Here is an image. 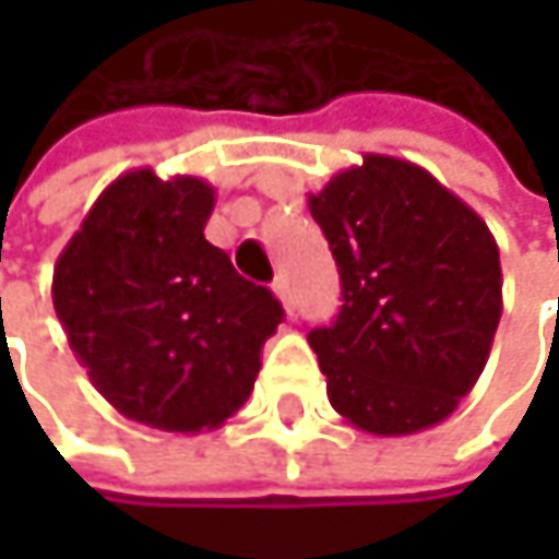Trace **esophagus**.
<instances>
[{
    "label": "esophagus",
    "instance_id": "esophagus-1",
    "mask_svg": "<svg viewBox=\"0 0 559 559\" xmlns=\"http://www.w3.org/2000/svg\"><path fill=\"white\" fill-rule=\"evenodd\" d=\"M275 294H278V300L284 304V310L294 313L297 297H294V287H290V278H287V275H278V278H275Z\"/></svg>",
    "mask_w": 559,
    "mask_h": 559
}]
</instances>
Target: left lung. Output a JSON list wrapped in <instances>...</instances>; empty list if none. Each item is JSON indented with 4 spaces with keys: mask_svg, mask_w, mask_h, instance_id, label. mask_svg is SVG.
<instances>
[{
    "mask_svg": "<svg viewBox=\"0 0 559 559\" xmlns=\"http://www.w3.org/2000/svg\"><path fill=\"white\" fill-rule=\"evenodd\" d=\"M307 206L343 284L336 323L307 333L330 404L376 437L447 420L479 382L502 317L486 219L430 170L389 155H362Z\"/></svg>",
    "mask_w": 559,
    "mask_h": 559,
    "instance_id": "1",
    "label": "left lung"
}]
</instances>
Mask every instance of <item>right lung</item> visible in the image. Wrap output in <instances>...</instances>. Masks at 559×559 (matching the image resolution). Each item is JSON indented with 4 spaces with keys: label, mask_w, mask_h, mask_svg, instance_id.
<instances>
[{
    "label": "right lung",
    "mask_w": 559,
    "mask_h": 559,
    "mask_svg": "<svg viewBox=\"0 0 559 559\" xmlns=\"http://www.w3.org/2000/svg\"><path fill=\"white\" fill-rule=\"evenodd\" d=\"M213 187L152 168L116 177L55 265V310L96 391L129 420L197 433L255 389L281 304L206 242Z\"/></svg>",
    "instance_id": "obj_1"
}]
</instances>
